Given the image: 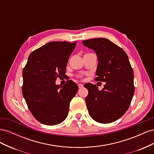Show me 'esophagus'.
Segmentation results:
<instances>
[{"label": "esophagus", "mask_w": 154, "mask_h": 154, "mask_svg": "<svg viewBox=\"0 0 154 154\" xmlns=\"http://www.w3.org/2000/svg\"><path fill=\"white\" fill-rule=\"evenodd\" d=\"M83 87V84H82V83H79L78 84V87L80 88H82Z\"/></svg>", "instance_id": "34e87169"}]
</instances>
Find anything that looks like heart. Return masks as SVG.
Returning a JSON list of instances; mask_svg holds the SVG:
<instances>
[{"label": "heart", "mask_w": 154, "mask_h": 154, "mask_svg": "<svg viewBox=\"0 0 154 154\" xmlns=\"http://www.w3.org/2000/svg\"><path fill=\"white\" fill-rule=\"evenodd\" d=\"M76 77L79 78H82L83 77V75L82 74H78V75H76Z\"/></svg>", "instance_id": "obj_1"}]
</instances>
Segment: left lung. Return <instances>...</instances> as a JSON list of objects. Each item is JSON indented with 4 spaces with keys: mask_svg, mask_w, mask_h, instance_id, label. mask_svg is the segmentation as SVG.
Returning a JSON list of instances; mask_svg holds the SVG:
<instances>
[{
    "mask_svg": "<svg viewBox=\"0 0 154 154\" xmlns=\"http://www.w3.org/2000/svg\"><path fill=\"white\" fill-rule=\"evenodd\" d=\"M82 43L97 54L95 80L106 82L101 91L96 85L85 84L88 91L85 97L88 113L100 123L115 122L127 112L134 94V71L128 56L122 48L106 38L88 39Z\"/></svg>",
    "mask_w": 154,
    "mask_h": 154,
    "instance_id": "8db88e82",
    "label": "left lung"
}]
</instances>
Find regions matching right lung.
<instances>
[{
	"mask_svg": "<svg viewBox=\"0 0 154 154\" xmlns=\"http://www.w3.org/2000/svg\"><path fill=\"white\" fill-rule=\"evenodd\" d=\"M76 45V42H51L29 56L22 72V94L31 114L41 123L55 125L67 118L78 87L71 80L61 87L55 81L66 75L69 56Z\"/></svg>",
	"mask_w": 154,
	"mask_h": 154,
	"instance_id": "1",
	"label": "right lung"
}]
</instances>
